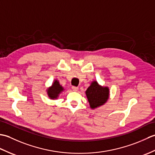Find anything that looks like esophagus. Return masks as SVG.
Listing matches in <instances>:
<instances>
[{"instance_id":"esophagus-1","label":"esophagus","mask_w":155,"mask_h":155,"mask_svg":"<svg viewBox=\"0 0 155 155\" xmlns=\"http://www.w3.org/2000/svg\"><path fill=\"white\" fill-rule=\"evenodd\" d=\"M72 89L73 91H77L78 90V88L77 87H72Z\"/></svg>"}]
</instances>
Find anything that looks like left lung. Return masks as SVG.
<instances>
[{"instance_id": "obj_1", "label": "left lung", "mask_w": 155, "mask_h": 155, "mask_svg": "<svg viewBox=\"0 0 155 155\" xmlns=\"http://www.w3.org/2000/svg\"><path fill=\"white\" fill-rule=\"evenodd\" d=\"M90 107L92 109L99 107L107 103L109 98V88L108 87H102L94 81L85 91Z\"/></svg>"}]
</instances>
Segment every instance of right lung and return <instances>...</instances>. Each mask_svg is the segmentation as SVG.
<instances>
[{
    "instance_id": "obj_1",
    "label": "right lung",
    "mask_w": 155,
    "mask_h": 155,
    "mask_svg": "<svg viewBox=\"0 0 155 155\" xmlns=\"http://www.w3.org/2000/svg\"><path fill=\"white\" fill-rule=\"evenodd\" d=\"M64 90V88L60 84L58 81L54 80L53 83L52 84L51 87L48 88V89H47V92L48 97L50 98L51 99L54 100L57 99L58 97L59 94H60Z\"/></svg>"
}]
</instances>
